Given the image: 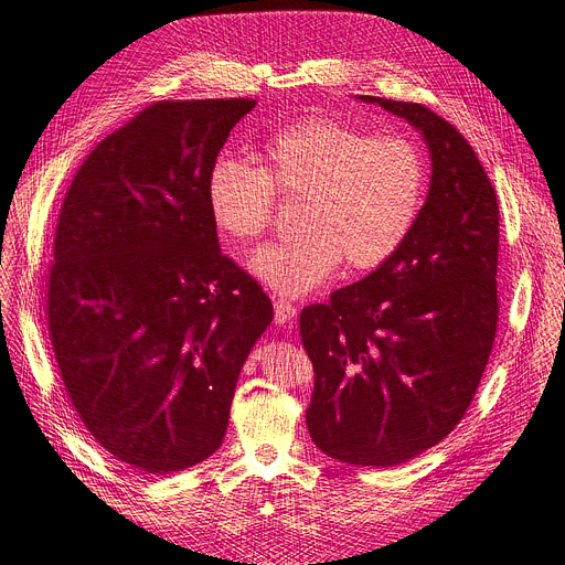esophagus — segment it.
I'll use <instances>...</instances> for the list:
<instances>
[{"label":"esophagus","instance_id":"1","mask_svg":"<svg viewBox=\"0 0 565 565\" xmlns=\"http://www.w3.org/2000/svg\"><path fill=\"white\" fill-rule=\"evenodd\" d=\"M295 315H297V308L291 306L289 301L278 299V301L274 303V320H276V324H287V322H291V320H295Z\"/></svg>","mask_w":565,"mask_h":565}]
</instances>
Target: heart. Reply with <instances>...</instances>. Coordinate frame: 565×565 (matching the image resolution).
I'll return each mask as SVG.
<instances>
[{
    "instance_id": "1",
    "label": "heart",
    "mask_w": 565,
    "mask_h": 565,
    "mask_svg": "<svg viewBox=\"0 0 565 565\" xmlns=\"http://www.w3.org/2000/svg\"><path fill=\"white\" fill-rule=\"evenodd\" d=\"M262 167L222 154L209 171V209L236 241L266 234L276 194L303 199L297 241L259 247L247 268L285 299L324 285L338 264L366 270L385 264L411 236L426 194L419 148L401 137L308 118L270 137Z\"/></svg>"
}]
</instances>
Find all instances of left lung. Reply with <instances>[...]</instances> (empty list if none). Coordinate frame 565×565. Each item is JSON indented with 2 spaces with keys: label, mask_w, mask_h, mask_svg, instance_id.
<instances>
[{
  "label": "left lung",
  "mask_w": 565,
  "mask_h": 565,
  "mask_svg": "<svg viewBox=\"0 0 565 565\" xmlns=\"http://www.w3.org/2000/svg\"><path fill=\"white\" fill-rule=\"evenodd\" d=\"M354 99L422 134L431 180L394 257L301 310L306 424L327 457L387 468L438 445L476 396L499 322V204L476 150L434 110Z\"/></svg>",
  "instance_id": "8db88e82"
}]
</instances>
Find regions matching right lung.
I'll use <instances>...</instances> for the list:
<instances>
[{
    "label": "right lung",
    "instance_id": "1",
    "mask_svg": "<svg viewBox=\"0 0 565 565\" xmlns=\"http://www.w3.org/2000/svg\"><path fill=\"white\" fill-rule=\"evenodd\" d=\"M250 99L157 102L113 131L64 196L49 280L57 366L87 431L167 476L222 445L238 373L274 320L220 250L209 171Z\"/></svg>",
    "mask_w": 565,
    "mask_h": 565
}]
</instances>
